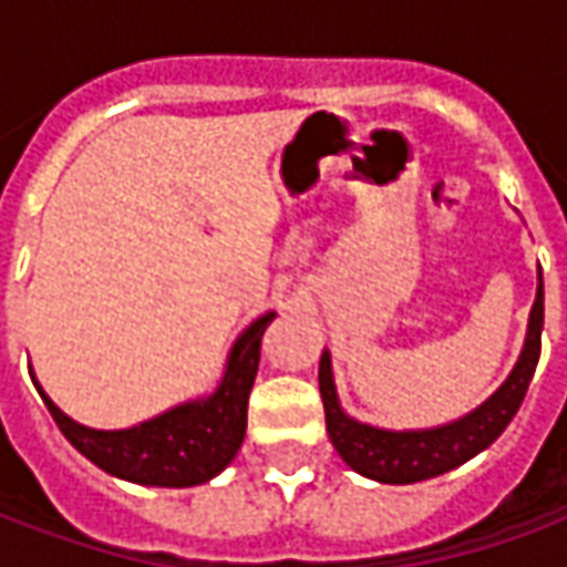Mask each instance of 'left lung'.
Here are the masks:
<instances>
[{"mask_svg": "<svg viewBox=\"0 0 567 567\" xmlns=\"http://www.w3.org/2000/svg\"><path fill=\"white\" fill-rule=\"evenodd\" d=\"M540 328H544V282H537L525 349L507 382L480 410L452 425L431 427V431H382L343 416L333 392L331 355L324 352L319 361V392L333 450L340 452V458L352 471L394 486L431 480L474 458L476 452H483L488 443L498 440L501 431L511 425V419L523 404L540 358Z\"/></svg>", "mask_w": 567, "mask_h": 567, "instance_id": "8db88e82", "label": "left lung"}]
</instances>
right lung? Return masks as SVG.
<instances>
[{"label": "right lung", "mask_w": 567, "mask_h": 567, "mask_svg": "<svg viewBox=\"0 0 567 567\" xmlns=\"http://www.w3.org/2000/svg\"><path fill=\"white\" fill-rule=\"evenodd\" d=\"M272 321V312L260 316L236 340L227 373L218 392L206 401L175 406L169 413L148 419L127 431H93L63 416L54 401L39 389L48 413L75 450L109 474L142 483V486L185 488L199 486L221 474L246 437L248 394L258 377L260 337Z\"/></svg>", "instance_id": "obj_1"}]
</instances>
